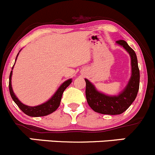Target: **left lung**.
<instances>
[{
    "label": "left lung",
    "mask_w": 155,
    "mask_h": 155,
    "mask_svg": "<svg viewBox=\"0 0 155 155\" xmlns=\"http://www.w3.org/2000/svg\"><path fill=\"white\" fill-rule=\"evenodd\" d=\"M127 50L131 58L132 75L127 85L118 96H107L97 91L94 86L85 79V95L89 107L94 112L104 115H119L129 108L135 101L140 87V70L135 51L130 47L126 41H116Z\"/></svg>",
    "instance_id": "left-lung-1"
}]
</instances>
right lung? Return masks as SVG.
<instances>
[{
	"instance_id": "right-lung-1",
	"label": "right lung",
	"mask_w": 155,
	"mask_h": 155,
	"mask_svg": "<svg viewBox=\"0 0 155 155\" xmlns=\"http://www.w3.org/2000/svg\"><path fill=\"white\" fill-rule=\"evenodd\" d=\"M17 54V56H18ZM16 56V58H17ZM16 61V59H15ZM14 66V65H13ZM13 68V67H12ZM12 72H10V82H9V89H10V93L11 95V97L12 98L14 102L16 104V105L19 107V109L24 112L26 115H29L31 117H40V116H45L48 114L52 113L53 112L56 110L59 107L61 104V100L62 94H63L64 91L65 89L68 87L70 84L72 82V79H68L66 82H64L59 88L58 89L57 91L55 92L52 97L50 100H48L47 102L44 103V104H41V105L37 106V107H28L25 104H21L18 98L15 97V94L13 93V91L12 89V85H11V76H12Z\"/></svg>"
}]
</instances>
